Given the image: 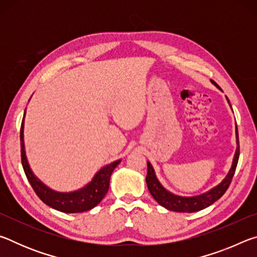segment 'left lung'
Wrapping results in <instances>:
<instances>
[{"mask_svg":"<svg viewBox=\"0 0 257 257\" xmlns=\"http://www.w3.org/2000/svg\"><path fill=\"white\" fill-rule=\"evenodd\" d=\"M212 82L216 87H219L216 85V82H214L213 80H212ZM228 102H229V99H228ZM230 106H231V105H230ZM236 134H237V145H238V147H237L236 153H234L232 167H231V169H230V171L227 175V177L224 178L221 184H219L216 187H214V188H212L210 191H207V193L198 195V196L181 197V196H177V195H173L171 193H169V191L167 189H164L162 185H161L159 182L158 178H156V176H155L153 167H152L150 162H147L146 184H147V188H149L151 195L153 196L155 201L158 202L160 205H162L163 207L168 208V210H170V211L191 213V212L201 211V210H203V208L212 205V204L216 202L221 196H223V194L225 193V191H227L230 184H231L232 177L234 175V171H236L238 160H239L238 130H236Z\"/></svg>","mask_w":257,"mask_h":257,"instance_id":"left-lung-1","label":"left lung"}]
</instances>
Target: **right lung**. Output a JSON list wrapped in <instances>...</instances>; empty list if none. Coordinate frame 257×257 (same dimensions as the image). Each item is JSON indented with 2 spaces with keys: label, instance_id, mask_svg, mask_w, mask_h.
<instances>
[{
  "label": "right lung",
  "instance_id": "obj_1",
  "mask_svg": "<svg viewBox=\"0 0 257 257\" xmlns=\"http://www.w3.org/2000/svg\"><path fill=\"white\" fill-rule=\"evenodd\" d=\"M25 114L20 128L21 163H23L26 177H27L29 184L32 185L35 193H36L37 196L40 197L42 199V202H44L46 205H49L52 208H55V210H58L60 212L80 213L92 210V208L96 206L106 195L108 186H110V178L112 172L115 169L116 165L120 163L121 160L114 161V162H112L111 164H107L104 168H102L101 170L95 175L93 180L90 181L88 185L85 186L84 188H81L79 190L72 191V193H58V191L52 190L34 176V173L30 170L29 164L27 162L24 144Z\"/></svg>",
  "mask_w": 257,
  "mask_h": 257
}]
</instances>
